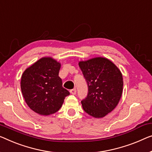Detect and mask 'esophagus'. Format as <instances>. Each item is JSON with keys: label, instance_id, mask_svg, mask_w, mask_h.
I'll return each mask as SVG.
<instances>
[{"label": "esophagus", "instance_id": "obj_1", "mask_svg": "<svg viewBox=\"0 0 152 152\" xmlns=\"http://www.w3.org/2000/svg\"><path fill=\"white\" fill-rule=\"evenodd\" d=\"M70 94H72V95H76V89H71L69 91Z\"/></svg>", "mask_w": 152, "mask_h": 152}]
</instances>
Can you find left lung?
<instances>
[{
    "label": "left lung",
    "mask_w": 152,
    "mask_h": 152,
    "mask_svg": "<svg viewBox=\"0 0 152 152\" xmlns=\"http://www.w3.org/2000/svg\"><path fill=\"white\" fill-rule=\"evenodd\" d=\"M78 65L88 85L87 96L81 101L84 110L95 118L105 117L114 110L121 97V72L104 57L80 61Z\"/></svg>",
    "instance_id": "left-lung-1"
}]
</instances>
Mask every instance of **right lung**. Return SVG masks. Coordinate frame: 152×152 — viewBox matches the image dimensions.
Instances as JSON below:
<instances>
[{
	"label": "right lung",
	"instance_id": "right-lung-1",
	"mask_svg": "<svg viewBox=\"0 0 152 152\" xmlns=\"http://www.w3.org/2000/svg\"><path fill=\"white\" fill-rule=\"evenodd\" d=\"M61 63L51 57H43L23 72L20 87L28 107L41 115L57 112L69 92L58 76Z\"/></svg>",
	"mask_w": 152,
	"mask_h": 152
}]
</instances>
